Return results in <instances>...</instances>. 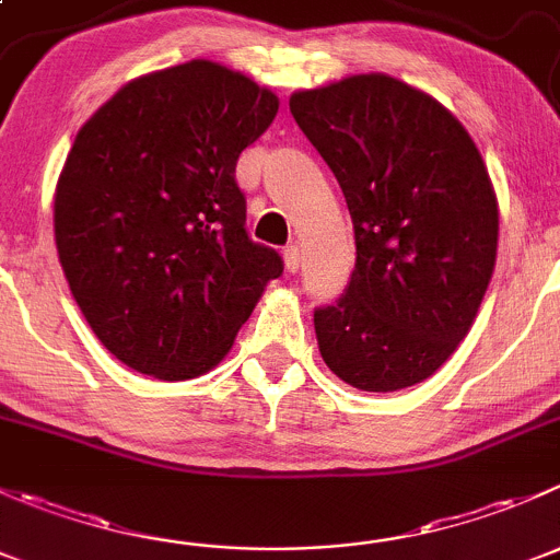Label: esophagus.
Here are the masks:
<instances>
[{"label": "esophagus", "instance_id": "34e87169", "mask_svg": "<svg viewBox=\"0 0 560 560\" xmlns=\"http://www.w3.org/2000/svg\"><path fill=\"white\" fill-rule=\"evenodd\" d=\"M284 265L290 273H298V270H301V248H298L295 244L284 248Z\"/></svg>", "mask_w": 560, "mask_h": 560}]
</instances>
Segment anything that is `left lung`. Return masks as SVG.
<instances>
[{
	"mask_svg": "<svg viewBox=\"0 0 560 560\" xmlns=\"http://www.w3.org/2000/svg\"><path fill=\"white\" fill-rule=\"evenodd\" d=\"M354 228V270L314 312L327 369L365 393L436 374L471 330L499 246L488 167L453 113L371 72L290 97Z\"/></svg>",
	"mask_w": 560,
	"mask_h": 560,
	"instance_id": "8db88e82",
	"label": "left lung"
}]
</instances>
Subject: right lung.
Here are the masks:
<instances>
[{
	"label": "right lung",
	"instance_id": "right-lung-1",
	"mask_svg": "<svg viewBox=\"0 0 560 560\" xmlns=\"http://www.w3.org/2000/svg\"><path fill=\"white\" fill-rule=\"evenodd\" d=\"M279 97L217 61L135 78L78 132L54 197L72 298L124 365L211 371L284 262L246 233L235 165Z\"/></svg>",
	"mask_w": 560,
	"mask_h": 560
}]
</instances>
